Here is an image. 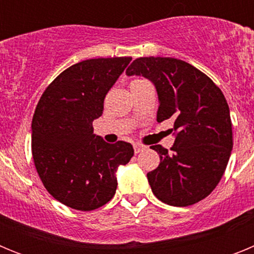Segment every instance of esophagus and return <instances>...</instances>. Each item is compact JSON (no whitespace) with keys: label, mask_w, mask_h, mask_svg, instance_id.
Listing matches in <instances>:
<instances>
[{"label":"esophagus","mask_w":254,"mask_h":254,"mask_svg":"<svg viewBox=\"0 0 254 254\" xmlns=\"http://www.w3.org/2000/svg\"><path fill=\"white\" fill-rule=\"evenodd\" d=\"M143 149H145V146H142V145H140V143H134V145H133L134 154H138V152L142 151Z\"/></svg>","instance_id":"esophagus-1"}]
</instances>
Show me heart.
<instances>
[{
  "label": "heart",
  "instance_id": "heart-1",
  "mask_svg": "<svg viewBox=\"0 0 254 254\" xmlns=\"http://www.w3.org/2000/svg\"><path fill=\"white\" fill-rule=\"evenodd\" d=\"M134 81H140V80H134ZM132 82H133V81H132Z\"/></svg>",
  "mask_w": 254,
  "mask_h": 254
}]
</instances>
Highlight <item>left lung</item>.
Returning a JSON list of instances; mask_svg holds the SVG:
<instances>
[{"label":"left lung","instance_id":"obj_1","mask_svg":"<svg viewBox=\"0 0 254 254\" xmlns=\"http://www.w3.org/2000/svg\"><path fill=\"white\" fill-rule=\"evenodd\" d=\"M126 73L151 80L159 95L156 120L174 121L172 151L151 146L160 156L159 167L147 173L152 193L170 206L197 203L219 185L232 154V120L223 91L202 71L177 58H137Z\"/></svg>","mask_w":254,"mask_h":254}]
</instances>
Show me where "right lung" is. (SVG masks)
Here are the masks:
<instances>
[{"mask_svg": "<svg viewBox=\"0 0 254 254\" xmlns=\"http://www.w3.org/2000/svg\"><path fill=\"white\" fill-rule=\"evenodd\" d=\"M131 57L72 64L47 86L31 122V154L51 196L80 211L102 207L117 190L116 172L133 156L131 143H108L93 133L104 98Z\"/></svg>", "mask_w": 254, "mask_h": 254, "instance_id": "obj_1", "label": "right lung"}]
</instances>
